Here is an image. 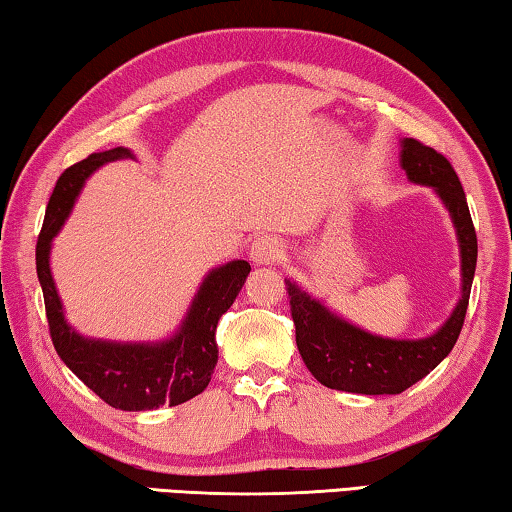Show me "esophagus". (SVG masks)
Listing matches in <instances>:
<instances>
[{
    "instance_id": "1",
    "label": "esophagus",
    "mask_w": 512,
    "mask_h": 512,
    "mask_svg": "<svg viewBox=\"0 0 512 512\" xmlns=\"http://www.w3.org/2000/svg\"><path fill=\"white\" fill-rule=\"evenodd\" d=\"M281 254H283V245L279 238L258 236L254 242H251L249 258L256 265H274L281 258Z\"/></svg>"
}]
</instances>
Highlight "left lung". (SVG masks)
Segmentation results:
<instances>
[{
    "mask_svg": "<svg viewBox=\"0 0 512 512\" xmlns=\"http://www.w3.org/2000/svg\"><path fill=\"white\" fill-rule=\"evenodd\" d=\"M399 156L408 181L429 186L454 222L463 281L460 299L445 324L426 338H383L342 320L320 299L286 279L299 354L315 379L331 390L356 395H399L449 356L463 329L479 254L465 190L447 158L415 138L401 140Z\"/></svg>",
    "mask_w": 512,
    "mask_h": 512,
    "instance_id": "8db88e82",
    "label": "left lung"
}]
</instances>
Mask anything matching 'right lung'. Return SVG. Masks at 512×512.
Wrapping results in <instances>:
<instances>
[{
    "label": "right lung",
    "mask_w": 512,
    "mask_h": 512,
    "mask_svg": "<svg viewBox=\"0 0 512 512\" xmlns=\"http://www.w3.org/2000/svg\"><path fill=\"white\" fill-rule=\"evenodd\" d=\"M122 158H136L131 149L115 147L90 154L61 174L49 197L43 231L36 245V270L43 288L49 333L56 354L79 379L120 410H154L165 404L179 406L197 397L211 383L217 365L215 329L247 281V261H229L208 272L179 329L158 342H115L86 338L65 320L49 254L52 240L72 213L81 188L92 172Z\"/></svg>",
    "instance_id": "1"
}]
</instances>
